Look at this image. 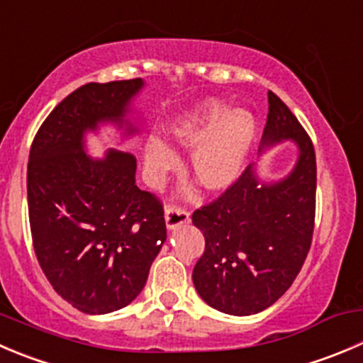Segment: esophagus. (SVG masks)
Returning a JSON list of instances; mask_svg holds the SVG:
<instances>
[{
	"label": "esophagus",
	"instance_id": "34e87169",
	"mask_svg": "<svg viewBox=\"0 0 363 363\" xmlns=\"http://www.w3.org/2000/svg\"><path fill=\"white\" fill-rule=\"evenodd\" d=\"M164 221H167V227L172 230V228H177L179 225L188 223L189 213L188 211L181 209V207L168 206L167 211H164Z\"/></svg>",
	"mask_w": 363,
	"mask_h": 363
}]
</instances>
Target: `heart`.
<instances>
[{
  "label": "heart",
  "mask_w": 363,
  "mask_h": 363,
  "mask_svg": "<svg viewBox=\"0 0 363 363\" xmlns=\"http://www.w3.org/2000/svg\"><path fill=\"white\" fill-rule=\"evenodd\" d=\"M257 124L250 111L228 110L220 101H206L184 115L168 131L172 145L193 152L191 174L206 191H225L245 168L246 156L255 138ZM145 164L157 175L174 170L177 157L157 140L145 147Z\"/></svg>",
  "instance_id": "1"
}]
</instances>
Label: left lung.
I'll return each mask as SVG.
<instances>
[{"label": "left lung", "instance_id": "left-lung-1", "mask_svg": "<svg viewBox=\"0 0 363 363\" xmlns=\"http://www.w3.org/2000/svg\"><path fill=\"white\" fill-rule=\"evenodd\" d=\"M267 103L260 149L284 140L296 143L291 174L266 184L250 164L191 216L206 238L193 269L195 289L209 307L230 315H252L275 303L300 273L314 232V145L279 96L267 92Z\"/></svg>", "mask_w": 363, "mask_h": 363}]
</instances>
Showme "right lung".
<instances>
[{
	"instance_id": "obj_1",
	"label": "right lung",
	"mask_w": 363,
	"mask_h": 363,
	"mask_svg": "<svg viewBox=\"0 0 363 363\" xmlns=\"http://www.w3.org/2000/svg\"><path fill=\"white\" fill-rule=\"evenodd\" d=\"M143 79L88 83L67 96L35 135L28 213L35 255L52 289L84 314L124 308L142 293L167 241L163 203L135 182L136 157L84 152V133L125 118Z\"/></svg>"
}]
</instances>
